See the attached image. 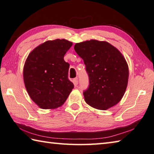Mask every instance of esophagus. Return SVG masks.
Here are the masks:
<instances>
[{"mask_svg":"<svg viewBox=\"0 0 154 154\" xmlns=\"http://www.w3.org/2000/svg\"><path fill=\"white\" fill-rule=\"evenodd\" d=\"M73 82H74V85H77L78 83V80L77 78H74V79L73 80Z\"/></svg>","mask_w":154,"mask_h":154,"instance_id":"1","label":"esophagus"}]
</instances>
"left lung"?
<instances>
[{
  "instance_id": "1",
  "label": "left lung",
  "mask_w": 154,
  "mask_h": 154,
  "mask_svg": "<svg viewBox=\"0 0 154 154\" xmlns=\"http://www.w3.org/2000/svg\"><path fill=\"white\" fill-rule=\"evenodd\" d=\"M89 76L84 100L91 107L106 110L120 101L126 90L129 68L123 54L106 41L92 39L74 45Z\"/></svg>"
}]
</instances>
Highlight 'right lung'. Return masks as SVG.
Here are the masks:
<instances>
[{
	"label": "right lung",
	"instance_id": "right-lung-1",
	"mask_svg": "<svg viewBox=\"0 0 154 154\" xmlns=\"http://www.w3.org/2000/svg\"><path fill=\"white\" fill-rule=\"evenodd\" d=\"M72 46L66 39L47 40L30 52L23 68L25 87L30 98L42 109L64 104L74 84L68 80L69 64L64 56Z\"/></svg>",
	"mask_w": 154,
	"mask_h": 154
}]
</instances>
